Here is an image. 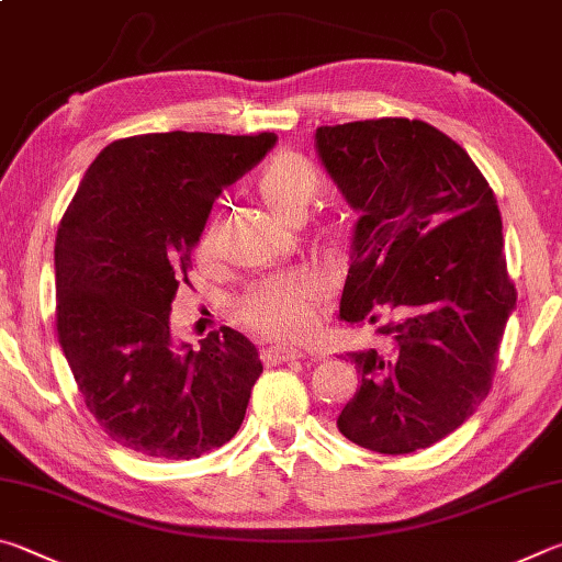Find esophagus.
<instances>
[{
	"mask_svg": "<svg viewBox=\"0 0 562 562\" xmlns=\"http://www.w3.org/2000/svg\"><path fill=\"white\" fill-rule=\"evenodd\" d=\"M266 356H269V360H273V362H286V360L303 358V350L286 348V346H273V348L266 350Z\"/></svg>",
	"mask_w": 562,
	"mask_h": 562,
	"instance_id": "obj_1",
	"label": "esophagus"
}]
</instances>
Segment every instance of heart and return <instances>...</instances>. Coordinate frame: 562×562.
I'll use <instances>...</instances> for the list:
<instances>
[{"label":"heart","mask_w":562,"mask_h":562,"mask_svg":"<svg viewBox=\"0 0 562 562\" xmlns=\"http://www.w3.org/2000/svg\"><path fill=\"white\" fill-rule=\"evenodd\" d=\"M256 192L269 212L283 224L301 222L321 194V175L299 153H279L263 165ZM216 229L206 226L196 254H214ZM323 296V283L308 271H289L259 281L241 301V311L254 328L273 338H303L313 328V313Z\"/></svg>","instance_id":"obj_1"}]
</instances>
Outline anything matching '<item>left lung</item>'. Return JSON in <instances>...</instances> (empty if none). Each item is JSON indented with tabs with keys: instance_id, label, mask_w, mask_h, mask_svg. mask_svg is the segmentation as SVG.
Returning <instances> with one entry per match:
<instances>
[{
	"instance_id": "1",
	"label": "left lung",
	"mask_w": 562,
	"mask_h": 562,
	"mask_svg": "<svg viewBox=\"0 0 562 562\" xmlns=\"http://www.w3.org/2000/svg\"><path fill=\"white\" fill-rule=\"evenodd\" d=\"M316 153L350 210L340 321L375 346L348 352L360 390L340 435L412 454L474 415L491 390L516 289L504 224L484 175L437 127L380 117L316 131Z\"/></svg>"
}]
</instances>
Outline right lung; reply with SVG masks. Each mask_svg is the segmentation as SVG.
I'll return each mask as SVG.
<instances>
[{
	"instance_id": "1",
	"label": "right lung",
	"mask_w": 562,
	"mask_h": 562,
	"mask_svg": "<svg viewBox=\"0 0 562 562\" xmlns=\"http://www.w3.org/2000/svg\"><path fill=\"white\" fill-rule=\"evenodd\" d=\"M276 145L273 133H150L88 167L56 234V330L86 407L117 445L196 459L239 431L259 350L239 330H170L212 202Z\"/></svg>"
}]
</instances>
